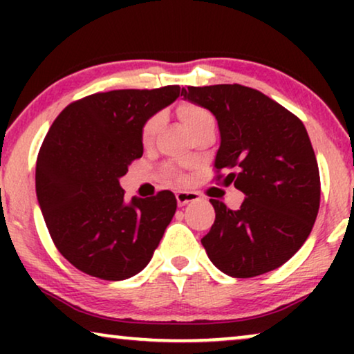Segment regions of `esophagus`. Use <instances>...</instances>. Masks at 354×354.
<instances>
[{
  "mask_svg": "<svg viewBox=\"0 0 354 354\" xmlns=\"http://www.w3.org/2000/svg\"><path fill=\"white\" fill-rule=\"evenodd\" d=\"M176 198H177V203L178 206H185L187 203H192V201H196L200 200V195H198L196 192H177L176 193Z\"/></svg>",
  "mask_w": 354,
  "mask_h": 354,
  "instance_id": "obj_1",
  "label": "esophagus"
}]
</instances>
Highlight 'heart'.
Returning <instances> with one entry per match:
<instances>
[{
  "label": "heart",
  "mask_w": 354,
  "mask_h": 354,
  "mask_svg": "<svg viewBox=\"0 0 354 354\" xmlns=\"http://www.w3.org/2000/svg\"><path fill=\"white\" fill-rule=\"evenodd\" d=\"M178 115H180L183 124L187 125L190 132H193V130L200 127V125L209 122V120H214V118H212L209 111L201 108V106L190 104V103H183L180 108H178ZM161 120H162V118L158 114V115H153V118L149 119L147 124H145L143 132H142L143 143H149L154 138L159 125H161Z\"/></svg>",
  "instance_id": "obj_1"
}]
</instances>
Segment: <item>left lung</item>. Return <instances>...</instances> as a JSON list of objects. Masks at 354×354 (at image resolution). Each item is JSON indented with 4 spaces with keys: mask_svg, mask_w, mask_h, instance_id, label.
Masks as SVG:
<instances>
[{
    "mask_svg": "<svg viewBox=\"0 0 354 354\" xmlns=\"http://www.w3.org/2000/svg\"><path fill=\"white\" fill-rule=\"evenodd\" d=\"M182 96L216 118L214 167L229 172L225 182L246 195L235 211L209 200L216 221L201 239L207 258L239 279L280 268L311 234L321 201L316 154L303 122L239 84L187 86Z\"/></svg>",
    "mask_w": 354,
    "mask_h": 354,
    "instance_id": "8db88e82",
    "label": "left lung"
}]
</instances>
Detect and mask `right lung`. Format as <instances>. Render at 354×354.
<instances>
[{
  "mask_svg": "<svg viewBox=\"0 0 354 354\" xmlns=\"http://www.w3.org/2000/svg\"><path fill=\"white\" fill-rule=\"evenodd\" d=\"M180 86L113 90L67 106L38 153L35 188L59 253L82 272L125 280L147 268L177 209L172 192L125 201L120 177L142 158L148 119Z\"/></svg>",
  "mask_w": 354,
  "mask_h": 354,
  "instance_id": "add662e5",
  "label": "right lung"
}]
</instances>
